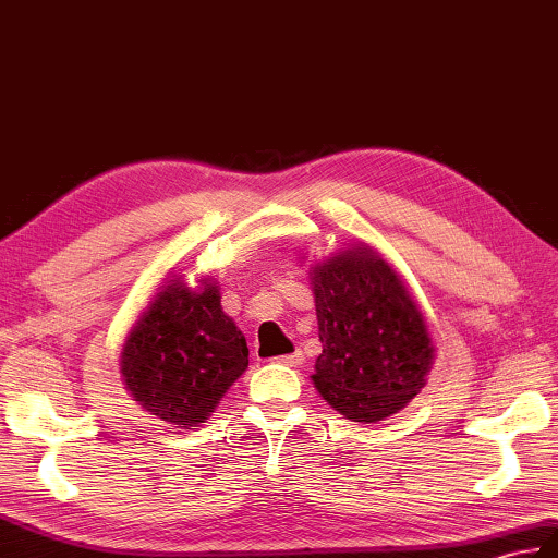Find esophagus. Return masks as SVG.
Masks as SVG:
<instances>
[{"instance_id": "1", "label": "esophagus", "mask_w": 558, "mask_h": 558, "mask_svg": "<svg viewBox=\"0 0 558 558\" xmlns=\"http://www.w3.org/2000/svg\"><path fill=\"white\" fill-rule=\"evenodd\" d=\"M302 361H304L302 352H292V354H284V356H278V359H276V364H282V366H290V368H296V366H302Z\"/></svg>"}]
</instances>
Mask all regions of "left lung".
Listing matches in <instances>:
<instances>
[{
  "label": "left lung",
  "instance_id": "1",
  "mask_svg": "<svg viewBox=\"0 0 558 558\" xmlns=\"http://www.w3.org/2000/svg\"><path fill=\"white\" fill-rule=\"evenodd\" d=\"M308 278L323 342L314 387L349 421L390 418L423 390L435 361L418 302L366 242L332 252Z\"/></svg>",
  "mask_w": 558,
  "mask_h": 558
}]
</instances>
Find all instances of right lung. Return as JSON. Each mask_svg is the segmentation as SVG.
Instances as JSON below:
<instances>
[{"label":"right lung","instance_id":"add662e5","mask_svg":"<svg viewBox=\"0 0 558 558\" xmlns=\"http://www.w3.org/2000/svg\"><path fill=\"white\" fill-rule=\"evenodd\" d=\"M214 276L194 288L171 270L140 311L121 349V380L137 404L194 430L250 366L247 340L226 316Z\"/></svg>","mask_w":558,"mask_h":558}]
</instances>
